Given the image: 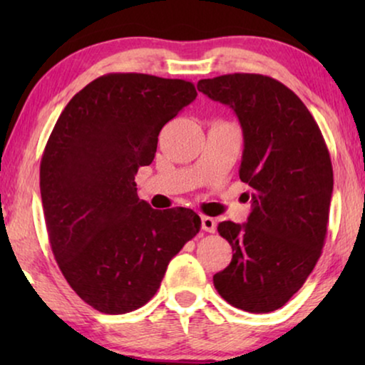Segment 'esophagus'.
Wrapping results in <instances>:
<instances>
[{"label":"esophagus","instance_id":"34e87169","mask_svg":"<svg viewBox=\"0 0 365 365\" xmlns=\"http://www.w3.org/2000/svg\"><path fill=\"white\" fill-rule=\"evenodd\" d=\"M201 227L206 232H214V231H216V221H214V219L209 217V216H202L201 217Z\"/></svg>","mask_w":365,"mask_h":365}]
</instances>
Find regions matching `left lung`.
Instances as JSON below:
<instances>
[{
    "instance_id": "8db88e82",
    "label": "left lung",
    "mask_w": 365,
    "mask_h": 365,
    "mask_svg": "<svg viewBox=\"0 0 365 365\" xmlns=\"http://www.w3.org/2000/svg\"><path fill=\"white\" fill-rule=\"evenodd\" d=\"M197 89L241 123L239 178L252 201L247 222H219L232 261L214 274V287L242 311H276L302 287L326 241L334 187L326 141L306 104L274 78L224 74Z\"/></svg>"
}]
</instances>
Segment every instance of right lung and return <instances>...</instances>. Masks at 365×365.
Here are the masks:
<instances>
[{
    "label": "right lung",
    "mask_w": 365,
    "mask_h": 365,
    "mask_svg": "<svg viewBox=\"0 0 365 365\" xmlns=\"http://www.w3.org/2000/svg\"><path fill=\"white\" fill-rule=\"evenodd\" d=\"M192 83L111 73L63 109L44 148L39 187L53 254L73 291L104 314L136 311L201 229L191 209L138 197L164 124L196 99Z\"/></svg>",
    "instance_id": "obj_1"
}]
</instances>
